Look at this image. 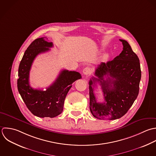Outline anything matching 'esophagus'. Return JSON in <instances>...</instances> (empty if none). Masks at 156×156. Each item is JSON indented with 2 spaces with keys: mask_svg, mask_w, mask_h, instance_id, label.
I'll return each mask as SVG.
<instances>
[{
  "mask_svg": "<svg viewBox=\"0 0 156 156\" xmlns=\"http://www.w3.org/2000/svg\"><path fill=\"white\" fill-rule=\"evenodd\" d=\"M83 73L86 76H88L91 73V69L89 67H87L84 69L83 70Z\"/></svg>",
  "mask_w": 156,
  "mask_h": 156,
  "instance_id": "34e87169",
  "label": "esophagus"
}]
</instances>
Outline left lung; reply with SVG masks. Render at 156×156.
Listing matches in <instances>:
<instances>
[{"label": "left lung", "mask_w": 156, "mask_h": 156, "mask_svg": "<svg viewBox=\"0 0 156 156\" xmlns=\"http://www.w3.org/2000/svg\"><path fill=\"white\" fill-rule=\"evenodd\" d=\"M120 41L123 45L122 53L113 60L98 65L95 72L97 78L92 77L89 82L90 111L98 119L112 120L121 118L139 94L141 79L139 59L126 41ZM97 83L102 87L104 103L96 101L93 91Z\"/></svg>", "instance_id": "1"}]
</instances>
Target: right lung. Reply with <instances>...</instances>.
I'll return each instance as SVG.
<instances>
[{
    "label": "right lung",
    "mask_w": 156,
    "mask_h": 156,
    "mask_svg": "<svg viewBox=\"0 0 156 156\" xmlns=\"http://www.w3.org/2000/svg\"><path fill=\"white\" fill-rule=\"evenodd\" d=\"M52 47L53 43L46 41L45 37L35 39L25 50L18 70V91L29 111L41 118H53L61 114L66 97L72 83L81 78V74L77 72L63 70L46 90L34 89L30 86V70L34 58Z\"/></svg>",
    "instance_id": "obj_1"
}]
</instances>
